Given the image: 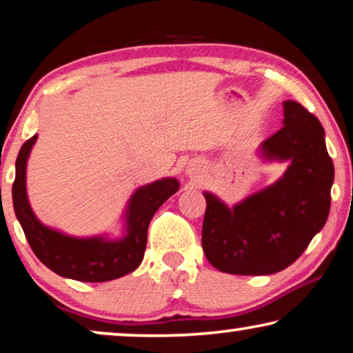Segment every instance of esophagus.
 Returning a JSON list of instances; mask_svg holds the SVG:
<instances>
[{
  "label": "esophagus",
  "mask_w": 353,
  "mask_h": 353,
  "mask_svg": "<svg viewBox=\"0 0 353 353\" xmlns=\"http://www.w3.org/2000/svg\"><path fill=\"white\" fill-rule=\"evenodd\" d=\"M201 173H202V170L197 165H191L190 168H188V175H190L191 178H199Z\"/></svg>",
  "instance_id": "obj_1"
}]
</instances>
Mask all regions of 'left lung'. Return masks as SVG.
Instances as JSON below:
<instances>
[{"label": "left lung", "instance_id": "1", "mask_svg": "<svg viewBox=\"0 0 353 353\" xmlns=\"http://www.w3.org/2000/svg\"><path fill=\"white\" fill-rule=\"evenodd\" d=\"M284 127L260 144L267 161L289 162L272 186L230 209L204 192L202 249L216 270L231 274H273L303 254L325 226L334 165L320 120L296 101H284Z\"/></svg>", "mask_w": 353, "mask_h": 353}]
</instances>
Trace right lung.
Segmentation results:
<instances>
[{"mask_svg":"<svg viewBox=\"0 0 353 353\" xmlns=\"http://www.w3.org/2000/svg\"><path fill=\"white\" fill-rule=\"evenodd\" d=\"M35 141L37 134L27 139L19 151L12 204L28 244L40 262L61 276L85 283L110 281L137 270L146 250L149 221L159 207L178 191V180L162 178L134 191L125 212L123 238L112 241L104 236L74 238L43 225L28 204L26 170Z\"/></svg>","mask_w":353,"mask_h":353,"instance_id":"obj_1","label":"right lung"}]
</instances>
